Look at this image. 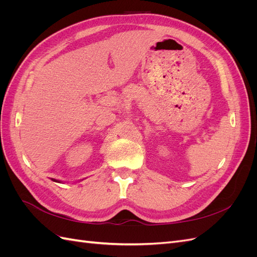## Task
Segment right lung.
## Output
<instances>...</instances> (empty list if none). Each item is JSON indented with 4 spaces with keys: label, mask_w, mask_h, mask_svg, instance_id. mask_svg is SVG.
I'll use <instances>...</instances> for the list:
<instances>
[{
    "label": "right lung",
    "mask_w": 257,
    "mask_h": 257,
    "mask_svg": "<svg viewBox=\"0 0 257 257\" xmlns=\"http://www.w3.org/2000/svg\"><path fill=\"white\" fill-rule=\"evenodd\" d=\"M52 181H54V182H60V181H58V180H56V179H51Z\"/></svg>",
    "instance_id": "add662e5"
}]
</instances>
